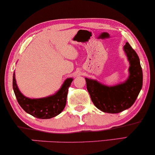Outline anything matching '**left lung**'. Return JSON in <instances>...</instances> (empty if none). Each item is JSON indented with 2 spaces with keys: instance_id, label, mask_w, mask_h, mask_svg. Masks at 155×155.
<instances>
[{
  "instance_id": "1",
  "label": "left lung",
  "mask_w": 155,
  "mask_h": 155,
  "mask_svg": "<svg viewBox=\"0 0 155 155\" xmlns=\"http://www.w3.org/2000/svg\"><path fill=\"white\" fill-rule=\"evenodd\" d=\"M124 50L129 61V76L126 81L107 86L96 80L85 78L87 89L97 109L109 114L120 113L128 109L136 100L143 87V71L139 57L126 42Z\"/></svg>"
}]
</instances>
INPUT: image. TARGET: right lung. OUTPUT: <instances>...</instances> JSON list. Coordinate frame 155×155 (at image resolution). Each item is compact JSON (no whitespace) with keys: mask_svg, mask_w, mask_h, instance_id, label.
Masks as SVG:
<instances>
[{"mask_svg":"<svg viewBox=\"0 0 155 155\" xmlns=\"http://www.w3.org/2000/svg\"><path fill=\"white\" fill-rule=\"evenodd\" d=\"M73 79L67 78L61 88L54 94L39 99H31L23 95L16 83L15 74L13 73L12 87L20 107L27 114L41 119H48L60 114L66 104L68 88Z\"/></svg>","mask_w":155,"mask_h":155,"instance_id":"add662e5","label":"right lung"}]
</instances>
